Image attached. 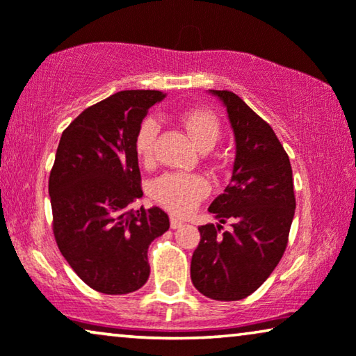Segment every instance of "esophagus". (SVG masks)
<instances>
[{
	"label": "esophagus",
	"mask_w": 356,
	"mask_h": 356,
	"mask_svg": "<svg viewBox=\"0 0 356 356\" xmlns=\"http://www.w3.org/2000/svg\"><path fill=\"white\" fill-rule=\"evenodd\" d=\"M183 225V222L179 220V218H177V217H170V227L173 228V230H177V228H179Z\"/></svg>",
	"instance_id": "esophagus-1"
}]
</instances>
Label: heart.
<instances>
[{
  "label": "heart",
  "mask_w": 356,
  "mask_h": 356,
  "mask_svg": "<svg viewBox=\"0 0 356 356\" xmlns=\"http://www.w3.org/2000/svg\"><path fill=\"white\" fill-rule=\"evenodd\" d=\"M179 123L188 131L189 138L202 152L211 150L220 139L222 126L213 113L207 110H189L179 116ZM159 134V123L145 120L136 136V152L144 163L154 159L155 139ZM211 193V183L201 175L167 173L157 178L150 188L154 201L177 216H188L199 202Z\"/></svg>",
  "instance_id": "obj_1"
}]
</instances>
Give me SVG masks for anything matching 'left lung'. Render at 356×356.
Returning a JSON list of instances; mask_svg holds the SVG:
<instances>
[{
    "instance_id": "left-lung-1",
    "label": "left lung",
    "mask_w": 356,
    "mask_h": 356,
    "mask_svg": "<svg viewBox=\"0 0 356 356\" xmlns=\"http://www.w3.org/2000/svg\"><path fill=\"white\" fill-rule=\"evenodd\" d=\"M211 94L225 105L236 155L230 184L209 212L220 223L230 222L232 230L199 227L191 280L207 298L236 301L259 289L284 256L296 206L293 178L274 129L233 92Z\"/></svg>"
}]
</instances>
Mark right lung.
Listing matches in <instances>:
<instances>
[{
    "mask_svg": "<svg viewBox=\"0 0 356 356\" xmlns=\"http://www.w3.org/2000/svg\"><path fill=\"white\" fill-rule=\"evenodd\" d=\"M159 90H121L89 106L63 131L48 179L53 233L79 279L124 295L149 279V245L170 228L160 207L131 209L143 196L136 136Z\"/></svg>",
    "mask_w": 356,
    "mask_h": 356,
    "instance_id": "right-lung-1",
    "label": "right lung"
}]
</instances>
